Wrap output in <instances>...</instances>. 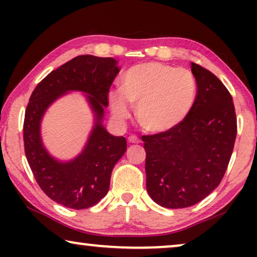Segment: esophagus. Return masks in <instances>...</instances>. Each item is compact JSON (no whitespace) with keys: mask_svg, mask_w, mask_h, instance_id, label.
Returning <instances> with one entry per match:
<instances>
[{"mask_svg":"<svg viewBox=\"0 0 257 257\" xmlns=\"http://www.w3.org/2000/svg\"><path fill=\"white\" fill-rule=\"evenodd\" d=\"M128 143H131V144H139L140 143V139L137 136L132 135V136L128 137Z\"/></svg>","mask_w":257,"mask_h":257,"instance_id":"obj_1","label":"esophagus"}]
</instances>
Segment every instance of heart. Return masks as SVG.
<instances>
[{
	"label": "heart",
	"instance_id": "b5f03b06",
	"mask_svg": "<svg viewBox=\"0 0 257 257\" xmlns=\"http://www.w3.org/2000/svg\"><path fill=\"white\" fill-rule=\"evenodd\" d=\"M198 84L189 70L158 62L128 69L120 78V90L111 91L112 114L119 120L130 117V103L137 105L140 126L161 133L177 127L192 111Z\"/></svg>",
	"mask_w": 257,
	"mask_h": 257
}]
</instances>
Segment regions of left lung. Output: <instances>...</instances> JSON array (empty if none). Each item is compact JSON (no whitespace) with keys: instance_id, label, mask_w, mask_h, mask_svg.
Masks as SVG:
<instances>
[{"instance_id":"obj_1","label":"left lung","mask_w":257,"mask_h":257,"mask_svg":"<svg viewBox=\"0 0 257 257\" xmlns=\"http://www.w3.org/2000/svg\"><path fill=\"white\" fill-rule=\"evenodd\" d=\"M198 94L187 118L170 131L143 136L146 188L166 208L198 203L220 185L233 153L237 124L229 91L201 65L191 63Z\"/></svg>"}]
</instances>
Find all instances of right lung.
Segmentation results:
<instances>
[{
    "instance_id": "right-lung-1",
    "label": "right lung",
    "mask_w": 257,
    "mask_h": 257,
    "mask_svg": "<svg viewBox=\"0 0 257 257\" xmlns=\"http://www.w3.org/2000/svg\"><path fill=\"white\" fill-rule=\"evenodd\" d=\"M111 57L82 55L41 80L31 93L23 124L24 152L42 191L59 205L72 209L92 207L107 194L111 173L127 149L124 137H114L101 124L108 90L119 72ZM69 90H82L95 113V126L82 153L58 162L43 146L40 121L46 108Z\"/></svg>"
}]
</instances>
